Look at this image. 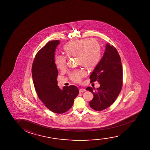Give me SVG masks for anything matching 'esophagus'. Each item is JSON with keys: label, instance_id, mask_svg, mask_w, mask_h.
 <instances>
[{"label": "esophagus", "instance_id": "obj_1", "mask_svg": "<svg viewBox=\"0 0 150 150\" xmlns=\"http://www.w3.org/2000/svg\"><path fill=\"white\" fill-rule=\"evenodd\" d=\"M79 92L80 93H82V92H85V91H86V90L85 89V88H80L79 89Z\"/></svg>", "mask_w": 150, "mask_h": 150}]
</instances>
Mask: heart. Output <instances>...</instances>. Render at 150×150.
Instances as JSON below:
<instances>
[{"mask_svg":"<svg viewBox=\"0 0 150 150\" xmlns=\"http://www.w3.org/2000/svg\"><path fill=\"white\" fill-rule=\"evenodd\" d=\"M64 53L68 57H75L77 64L92 70L96 67L100 60L102 50L101 45L96 40L90 38L74 39L66 43L64 47ZM56 67L60 71H64L67 68V59L62 56H57L55 58ZM84 70L78 69L70 74L72 81H81L86 76Z\"/></svg>","mask_w":150,"mask_h":150,"instance_id":"b5f03b06","label":"heart"}]
</instances>
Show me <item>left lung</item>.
Masks as SVG:
<instances>
[{"mask_svg": "<svg viewBox=\"0 0 150 150\" xmlns=\"http://www.w3.org/2000/svg\"><path fill=\"white\" fill-rule=\"evenodd\" d=\"M98 65L90 77L91 81H98L100 86L88 87L86 90L92 93L94 97L89 105L95 111L107 109L114 103L122 86V67L121 58L117 50L108 43Z\"/></svg>", "mask_w": 150, "mask_h": 150, "instance_id": "left-lung-1", "label": "left lung"}]
</instances>
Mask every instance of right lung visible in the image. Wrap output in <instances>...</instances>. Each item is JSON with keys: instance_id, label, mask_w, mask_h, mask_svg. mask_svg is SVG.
<instances>
[{"instance_id": "add662e5", "label": "right lung", "mask_w": 150, "mask_h": 150, "mask_svg": "<svg viewBox=\"0 0 150 150\" xmlns=\"http://www.w3.org/2000/svg\"><path fill=\"white\" fill-rule=\"evenodd\" d=\"M59 40L47 42L36 54L32 67V75L36 92L45 107L54 113L62 114L72 108L79 90L75 86H57V69L55 52Z\"/></svg>"}]
</instances>
